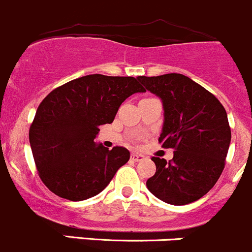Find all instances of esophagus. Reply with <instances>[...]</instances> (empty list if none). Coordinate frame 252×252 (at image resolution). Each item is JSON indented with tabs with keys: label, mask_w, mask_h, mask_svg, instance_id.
<instances>
[{
	"label": "esophagus",
	"mask_w": 252,
	"mask_h": 252,
	"mask_svg": "<svg viewBox=\"0 0 252 252\" xmlns=\"http://www.w3.org/2000/svg\"><path fill=\"white\" fill-rule=\"evenodd\" d=\"M144 159V156L140 154H131V161L134 162H139V161H142Z\"/></svg>",
	"instance_id": "obj_1"
}]
</instances>
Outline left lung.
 <instances>
[{
	"instance_id": "left-lung-1",
	"label": "left lung",
	"mask_w": 252,
	"mask_h": 252,
	"mask_svg": "<svg viewBox=\"0 0 252 252\" xmlns=\"http://www.w3.org/2000/svg\"><path fill=\"white\" fill-rule=\"evenodd\" d=\"M138 80L161 97L164 123L158 142L174 150L168 162L152 157L156 173L147 179V189L175 206L201 199L224 169L232 138L227 112L213 94L183 74L138 77Z\"/></svg>"
}]
</instances>
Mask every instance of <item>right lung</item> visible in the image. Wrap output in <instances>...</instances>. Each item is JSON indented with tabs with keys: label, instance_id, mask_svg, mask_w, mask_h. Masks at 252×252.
Listing matches in <instances>:
<instances>
[{
	"label": "right lung",
	"instance_id": "add662e5",
	"mask_svg": "<svg viewBox=\"0 0 252 252\" xmlns=\"http://www.w3.org/2000/svg\"><path fill=\"white\" fill-rule=\"evenodd\" d=\"M145 90L134 77L85 75L58 86L41 101L29 129L37 174L50 191L81 201L102 191L129 161L128 150L96 145L100 126Z\"/></svg>",
	"mask_w": 252,
	"mask_h": 252
}]
</instances>
